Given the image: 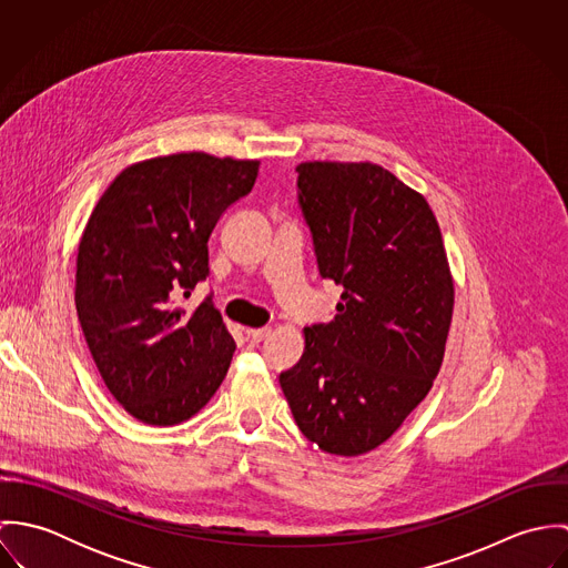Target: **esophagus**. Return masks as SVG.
<instances>
[{"label":"esophagus","mask_w":568,"mask_h":568,"mask_svg":"<svg viewBox=\"0 0 568 568\" xmlns=\"http://www.w3.org/2000/svg\"><path fill=\"white\" fill-rule=\"evenodd\" d=\"M268 334H271V327H251V329H246V336H248L253 343L264 341Z\"/></svg>","instance_id":"1"}]
</instances>
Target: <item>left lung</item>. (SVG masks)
Returning <instances> with one entry per match:
<instances>
[{"label":"left lung","mask_w":568,"mask_h":568,"mask_svg":"<svg viewBox=\"0 0 568 568\" xmlns=\"http://www.w3.org/2000/svg\"><path fill=\"white\" fill-rule=\"evenodd\" d=\"M297 201L322 277L343 288L280 374L300 430L356 457L387 442L433 387L453 320V277L426 199L376 163L306 162Z\"/></svg>","instance_id":"left-lung-1"}]
</instances>
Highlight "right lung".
<instances>
[{
  "label": "right lung",
  "mask_w": 568,
  "mask_h": 568,
  "mask_svg": "<svg viewBox=\"0 0 568 568\" xmlns=\"http://www.w3.org/2000/svg\"><path fill=\"white\" fill-rule=\"evenodd\" d=\"M260 162L179 153L122 170L93 207L77 260V313L93 363L133 417L190 419L221 387L236 343L212 295L176 308L210 275L207 241L255 183Z\"/></svg>",
  "instance_id": "add662e5"
}]
</instances>
